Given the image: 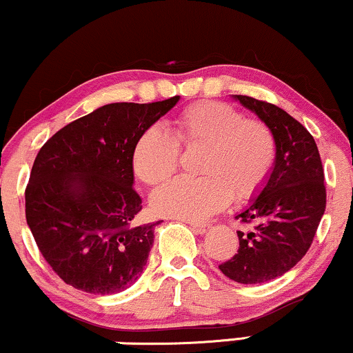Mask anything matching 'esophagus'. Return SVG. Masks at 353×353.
I'll list each match as a JSON object with an SVG mask.
<instances>
[{
  "mask_svg": "<svg viewBox=\"0 0 353 353\" xmlns=\"http://www.w3.org/2000/svg\"><path fill=\"white\" fill-rule=\"evenodd\" d=\"M190 228H192L196 234H205L206 231L210 230V225H203V223H190Z\"/></svg>",
  "mask_w": 353,
  "mask_h": 353,
  "instance_id": "1",
  "label": "esophagus"
}]
</instances>
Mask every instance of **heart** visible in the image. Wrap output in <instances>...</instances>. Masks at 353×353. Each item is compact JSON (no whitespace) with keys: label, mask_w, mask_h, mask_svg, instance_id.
Instances as JSON below:
<instances>
[{"label":"heart","mask_w":353,"mask_h":353,"mask_svg":"<svg viewBox=\"0 0 353 353\" xmlns=\"http://www.w3.org/2000/svg\"><path fill=\"white\" fill-rule=\"evenodd\" d=\"M203 147L200 178H178L152 196L157 214L183 221H201L223 210L231 196L254 198L271 176L276 140L266 123L246 119L223 102H198L175 119L173 135L159 125L137 140L132 167L145 185L157 186L175 173L180 147Z\"/></svg>","instance_id":"b5f03b06"}]
</instances>
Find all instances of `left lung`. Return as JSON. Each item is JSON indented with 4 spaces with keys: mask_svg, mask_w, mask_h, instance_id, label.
I'll use <instances>...</instances> for the list:
<instances>
[{
    "mask_svg": "<svg viewBox=\"0 0 353 353\" xmlns=\"http://www.w3.org/2000/svg\"><path fill=\"white\" fill-rule=\"evenodd\" d=\"M258 115L276 140V161L268 183L238 214L252 223L238 231L239 250L219 271L239 284H263L296 266L312 244L325 211L324 168L314 137L288 112L248 95H233Z\"/></svg>",
    "mask_w": 353,
    "mask_h": 353,
    "instance_id": "8db88e82",
    "label": "left lung"
}]
</instances>
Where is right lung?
I'll return each instance as SVG.
<instances>
[{"instance_id": "add662e5", "label": "right lung", "mask_w": 353, "mask_h": 353, "mask_svg": "<svg viewBox=\"0 0 353 353\" xmlns=\"http://www.w3.org/2000/svg\"><path fill=\"white\" fill-rule=\"evenodd\" d=\"M180 101L114 102L43 145L26 188V221L52 271L79 291L117 294L142 276L157 223L135 225L132 153L143 130Z\"/></svg>"}]
</instances>
